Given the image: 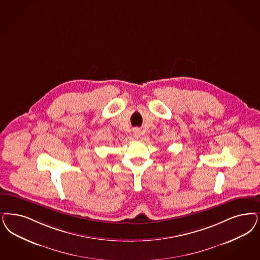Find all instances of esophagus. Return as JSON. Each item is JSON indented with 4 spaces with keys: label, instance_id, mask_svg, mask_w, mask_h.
<instances>
[{
    "label": "esophagus",
    "instance_id": "esophagus-1",
    "mask_svg": "<svg viewBox=\"0 0 260 260\" xmlns=\"http://www.w3.org/2000/svg\"><path fill=\"white\" fill-rule=\"evenodd\" d=\"M134 135L135 138H139L140 137V129L139 128H135L134 129Z\"/></svg>",
    "mask_w": 260,
    "mask_h": 260
}]
</instances>
